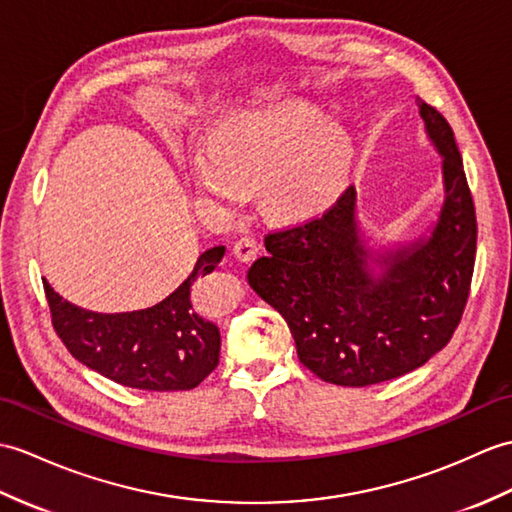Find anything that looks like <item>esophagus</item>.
<instances>
[{
    "instance_id": "esophagus-1",
    "label": "esophagus",
    "mask_w": 512,
    "mask_h": 512,
    "mask_svg": "<svg viewBox=\"0 0 512 512\" xmlns=\"http://www.w3.org/2000/svg\"><path fill=\"white\" fill-rule=\"evenodd\" d=\"M259 253V242L255 240V237H240L233 244V255L240 259V261H251L255 255Z\"/></svg>"
}]
</instances>
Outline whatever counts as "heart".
Returning a JSON list of instances; mask_svg holds the SVG:
<instances>
[{"instance_id":"b5f03b06","label":"heart","mask_w":512,"mask_h":512,"mask_svg":"<svg viewBox=\"0 0 512 512\" xmlns=\"http://www.w3.org/2000/svg\"><path fill=\"white\" fill-rule=\"evenodd\" d=\"M349 161V137L327 126L310 104H285L248 115L216 135L211 154H198V192L240 202L244 189L264 187L268 207L285 218L312 216L334 198Z\"/></svg>"}]
</instances>
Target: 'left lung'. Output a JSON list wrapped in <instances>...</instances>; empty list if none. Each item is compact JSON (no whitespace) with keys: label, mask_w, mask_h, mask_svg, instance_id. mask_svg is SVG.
<instances>
[{"label":"left lung","mask_w":512,"mask_h":512,"mask_svg":"<svg viewBox=\"0 0 512 512\" xmlns=\"http://www.w3.org/2000/svg\"><path fill=\"white\" fill-rule=\"evenodd\" d=\"M443 157L445 202L427 240L368 275L349 185L323 216L270 231L248 283L285 318L303 366L329 384L371 386L423 366L454 336L469 299L478 222L454 130L419 98Z\"/></svg>","instance_id":"obj_1"}]
</instances>
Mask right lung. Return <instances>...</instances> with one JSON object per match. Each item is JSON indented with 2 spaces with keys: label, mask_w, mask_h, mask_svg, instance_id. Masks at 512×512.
Masks as SVG:
<instances>
[{
  "label": "right lung",
  "mask_w": 512,
  "mask_h": 512,
  "mask_svg": "<svg viewBox=\"0 0 512 512\" xmlns=\"http://www.w3.org/2000/svg\"><path fill=\"white\" fill-rule=\"evenodd\" d=\"M222 255L224 246L209 248L168 299L137 312H91L65 301L43 281L56 336L78 362L122 386L192 390L220 362V329L200 316L192 285L216 270Z\"/></svg>",
  "instance_id": "1"
}]
</instances>
